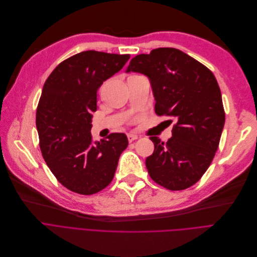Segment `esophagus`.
Listing matches in <instances>:
<instances>
[{
    "instance_id": "34e87169",
    "label": "esophagus",
    "mask_w": 257,
    "mask_h": 257,
    "mask_svg": "<svg viewBox=\"0 0 257 257\" xmlns=\"http://www.w3.org/2000/svg\"><path fill=\"white\" fill-rule=\"evenodd\" d=\"M127 139L130 142H133L138 139V136L135 135V134H127Z\"/></svg>"
}]
</instances>
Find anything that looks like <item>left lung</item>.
Segmentation results:
<instances>
[{"label": "left lung", "mask_w": 257, "mask_h": 257, "mask_svg": "<svg viewBox=\"0 0 257 257\" xmlns=\"http://www.w3.org/2000/svg\"><path fill=\"white\" fill-rule=\"evenodd\" d=\"M125 72L148 76L156 114L176 121L173 137L166 142L150 138L155 151L145 165L151 178L169 190L192 186L209 167L225 124L222 94L213 73L175 48L139 54Z\"/></svg>", "instance_id": "1"}]
</instances>
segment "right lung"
<instances>
[{"instance_id":"add662e5","label":"right lung","mask_w":257,"mask_h":257,"mask_svg":"<svg viewBox=\"0 0 257 257\" xmlns=\"http://www.w3.org/2000/svg\"><path fill=\"white\" fill-rule=\"evenodd\" d=\"M130 57L83 51L60 63L44 84L36 109L41 151L52 174L71 191L89 195L105 188L127 148L124 134L94 142L91 128L97 91Z\"/></svg>"}]
</instances>
